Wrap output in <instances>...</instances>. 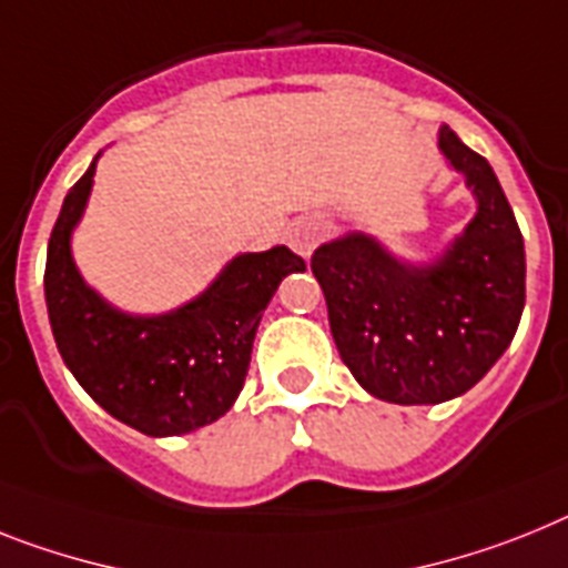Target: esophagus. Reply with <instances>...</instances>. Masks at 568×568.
Masks as SVG:
<instances>
[{
	"label": "esophagus",
	"mask_w": 568,
	"mask_h": 568,
	"mask_svg": "<svg viewBox=\"0 0 568 568\" xmlns=\"http://www.w3.org/2000/svg\"><path fill=\"white\" fill-rule=\"evenodd\" d=\"M323 236H326V222L321 216H303L288 227V245L300 256L312 254L314 247L321 245Z\"/></svg>",
	"instance_id": "34e87169"
}]
</instances>
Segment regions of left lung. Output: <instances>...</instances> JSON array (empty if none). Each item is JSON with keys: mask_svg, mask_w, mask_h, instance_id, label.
I'll use <instances>...</instances> for the list:
<instances>
[{"mask_svg": "<svg viewBox=\"0 0 568 568\" xmlns=\"http://www.w3.org/2000/svg\"><path fill=\"white\" fill-rule=\"evenodd\" d=\"M438 150L476 195V216L433 265L395 260L366 233L312 254L343 364L369 395L442 404L468 393L514 341L526 306V251L488 161L450 126Z\"/></svg>", "mask_w": 568, "mask_h": 568, "instance_id": "obj_1", "label": "left lung"}]
</instances>
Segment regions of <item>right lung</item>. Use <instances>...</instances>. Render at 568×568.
<instances>
[{"instance_id": "obj_1", "label": "right lung", "mask_w": 568, "mask_h": 568, "mask_svg": "<svg viewBox=\"0 0 568 568\" xmlns=\"http://www.w3.org/2000/svg\"><path fill=\"white\" fill-rule=\"evenodd\" d=\"M94 161L69 190L49 240L45 303L71 375L118 422L146 436H181L216 422L245 384L262 312L306 262L285 245L240 254L207 292L159 317L123 314L83 283L71 231L92 193Z\"/></svg>"}]
</instances>
